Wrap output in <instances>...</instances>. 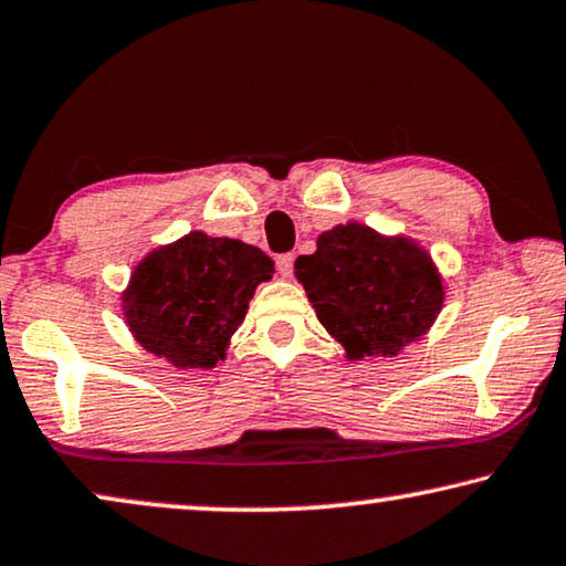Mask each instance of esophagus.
I'll list each match as a JSON object with an SVG mask.
<instances>
[{
  "mask_svg": "<svg viewBox=\"0 0 566 566\" xmlns=\"http://www.w3.org/2000/svg\"><path fill=\"white\" fill-rule=\"evenodd\" d=\"M276 269H280L284 280H290L294 272V253H280V256H276Z\"/></svg>",
  "mask_w": 566,
  "mask_h": 566,
  "instance_id": "esophagus-1",
  "label": "esophagus"
}]
</instances>
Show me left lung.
<instances>
[{"instance_id": "obj_1", "label": "left lung", "mask_w": 566, "mask_h": 566, "mask_svg": "<svg viewBox=\"0 0 566 566\" xmlns=\"http://www.w3.org/2000/svg\"><path fill=\"white\" fill-rule=\"evenodd\" d=\"M317 317L352 359L397 356L439 315L443 286L416 243L371 228L338 226L294 261Z\"/></svg>"}]
</instances>
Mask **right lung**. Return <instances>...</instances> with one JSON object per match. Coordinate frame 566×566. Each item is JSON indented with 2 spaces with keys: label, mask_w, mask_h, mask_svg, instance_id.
<instances>
[{
  "label": "right lung",
  "mask_w": 566,
  "mask_h": 566,
  "mask_svg": "<svg viewBox=\"0 0 566 566\" xmlns=\"http://www.w3.org/2000/svg\"><path fill=\"white\" fill-rule=\"evenodd\" d=\"M272 274L274 261L256 245L189 233L135 269L123 294L127 325L150 354L181 369H210Z\"/></svg>",
  "instance_id": "add662e5"
}]
</instances>
